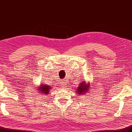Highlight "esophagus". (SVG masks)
Listing matches in <instances>:
<instances>
[{"label": "esophagus", "mask_w": 132, "mask_h": 132, "mask_svg": "<svg viewBox=\"0 0 132 132\" xmlns=\"http://www.w3.org/2000/svg\"><path fill=\"white\" fill-rule=\"evenodd\" d=\"M62 86L63 87H66V82L64 79L62 80Z\"/></svg>", "instance_id": "obj_1"}]
</instances>
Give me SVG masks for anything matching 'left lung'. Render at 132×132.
I'll list each match as a JSON object with an SVG mask.
<instances>
[{
  "mask_svg": "<svg viewBox=\"0 0 132 132\" xmlns=\"http://www.w3.org/2000/svg\"><path fill=\"white\" fill-rule=\"evenodd\" d=\"M90 86L89 85L86 84V82L81 83V85L78 86V88L77 89L76 91L78 93V95L80 94H85V93L87 91H88V87Z\"/></svg>",
  "mask_w": 132,
  "mask_h": 132,
  "instance_id": "obj_1",
  "label": "left lung"
}]
</instances>
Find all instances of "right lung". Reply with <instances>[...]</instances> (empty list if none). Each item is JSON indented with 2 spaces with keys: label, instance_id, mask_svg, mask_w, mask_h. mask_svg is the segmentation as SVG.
<instances>
[{
  "label": "right lung",
  "instance_id": "right-lung-1",
  "mask_svg": "<svg viewBox=\"0 0 132 132\" xmlns=\"http://www.w3.org/2000/svg\"><path fill=\"white\" fill-rule=\"evenodd\" d=\"M51 88V87H50V86H48V85H45L43 84V85H41V86H40V89H39V90H40L39 92H39V93H41V94L43 93V94L47 95L49 93H50V90Z\"/></svg>",
  "mask_w": 132,
  "mask_h": 132
}]
</instances>
